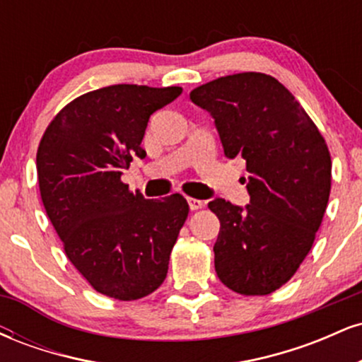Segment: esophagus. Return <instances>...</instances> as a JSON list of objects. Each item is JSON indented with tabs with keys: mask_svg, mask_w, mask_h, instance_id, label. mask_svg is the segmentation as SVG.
I'll list each match as a JSON object with an SVG mask.
<instances>
[{
	"mask_svg": "<svg viewBox=\"0 0 362 362\" xmlns=\"http://www.w3.org/2000/svg\"><path fill=\"white\" fill-rule=\"evenodd\" d=\"M187 202H189V207L192 211H197L201 209L202 206H204V201H201V199H194V197H187Z\"/></svg>",
	"mask_w": 362,
	"mask_h": 362,
	"instance_id": "obj_1",
	"label": "esophagus"
}]
</instances>
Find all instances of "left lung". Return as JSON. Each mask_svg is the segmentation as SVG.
<instances>
[{
	"mask_svg": "<svg viewBox=\"0 0 362 362\" xmlns=\"http://www.w3.org/2000/svg\"><path fill=\"white\" fill-rule=\"evenodd\" d=\"M213 115L224 155L247 161L250 204L209 202L218 216L214 267L226 288L264 296L300 269L325 214L332 160L293 93L264 73L221 76L190 91Z\"/></svg>",
	"mask_w": 362,
	"mask_h": 362,
	"instance_id": "left-lung-1",
	"label": "left lung"
}]
</instances>
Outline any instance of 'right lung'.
<instances>
[{
    "label": "right lung",
    "instance_id": "add662e5",
    "mask_svg": "<svg viewBox=\"0 0 362 362\" xmlns=\"http://www.w3.org/2000/svg\"><path fill=\"white\" fill-rule=\"evenodd\" d=\"M180 86L112 85L74 98L51 120L37 149L45 213L66 257L97 293L119 301L163 284L189 204L180 194L144 199L120 180L153 112Z\"/></svg>",
    "mask_w": 362,
    "mask_h": 362
}]
</instances>
